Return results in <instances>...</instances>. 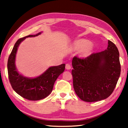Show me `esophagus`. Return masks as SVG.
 <instances>
[{
  "mask_svg": "<svg viewBox=\"0 0 128 128\" xmlns=\"http://www.w3.org/2000/svg\"><path fill=\"white\" fill-rule=\"evenodd\" d=\"M66 70H70V69H71V66H70V65L69 64H66Z\"/></svg>",
  "mask_w": 128,
  "mask_h": 128,
  "instance_id": "1",
  "label": "esophagus"
}]
</instances>
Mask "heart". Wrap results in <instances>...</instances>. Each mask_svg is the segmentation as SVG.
I'll list each match as a JSON object with an SVG mask.
<instances>
[{"mask_svg":"<svg viewBox=\"0 0 128 128\" xmlns=\"http://www.w3.org/2000/svg\"><path fill=\"white\" fill-rule=\"evenodd\" d=\"M74 47L76 50H81V55L84 56H88L92 50V46L85 40H81L75 43Z\"/></svg>","mask_w":128,"mask_h":128,"instance_id":"heart-1","label":"heart"}]
</instances>
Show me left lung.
Here are the masks:
<instances>
[{
  "label": "left lung",
  "instance_id": "obj_1",
  "mask_svg": "<svg viewBox=\"0 0 128 128\" xmlns=\"http://www.w3.org/2000/svg\"><path fill=\"white\" fill-rule=\"evenodd\" d=\"M105 50L92 53L85 58L75 56L72 74L76 94L84 101L97 102L112 94L120 75L117 47L108 40Z\"/></svg>",
  "mask_w": 128,
  "mask_h": 128
}]
</instances>
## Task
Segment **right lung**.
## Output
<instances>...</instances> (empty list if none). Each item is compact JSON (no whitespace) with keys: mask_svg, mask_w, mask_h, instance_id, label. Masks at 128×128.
Here are the masks:
<instances>
[{"mask_svg":"<svg viewBox=\"0 0 128 128\" xmlns=\"http://www.w3.org/2000/svg\"><path fill=\"white\" fill-rule=\"evenodd\" d=\"M41 32L34 35H28L18 39L14 46L8 61V76L10 83L16 93L25 99L38 100L44 98L50 94L56 78L65 70L66 64L52 66L36 78H28L19 74L15 66V57L20 43L27 37L38 36Z\"/></svg>","mask_w":128,"mask_h":128,"instance_id":"right-lung-1","label":"right lung"}]
</instances>
